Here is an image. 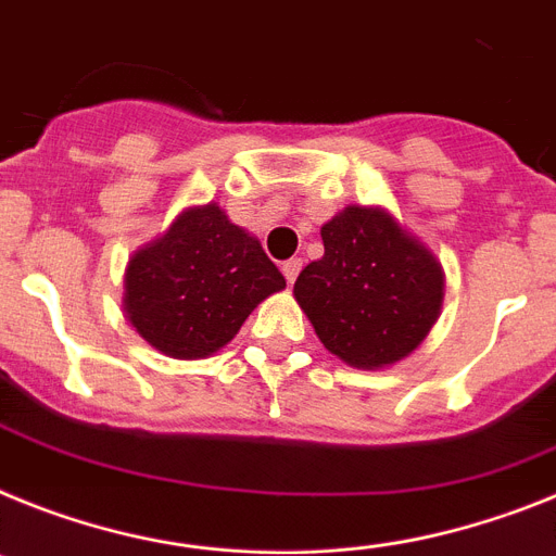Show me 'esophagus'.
I'll use <instances>...</instances> for the list:
<instances>
[{
    "mask_svg": "<svg viewBox=\"0 0 556 556\" xmlns=\"http://www.w3.org/2000/svg\"><path fill=\"white\" fill-rule=\"evenodd\" d=\"M299 271H302V260H296V257L285 260L282 274H285V279H288V282H293V279L299 277Z\"/></svg>",
    "mask_w": 556,
    "mask_h": 556,
    "instance_id": "34e87169",
    "label": "esophagus"
}]
</instances>
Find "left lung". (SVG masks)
I'll list each match as a JSON object with an SVG mask.
<instances>
[{
	"mask_svg": "<svg viewBox=\"0 0 556 556\" xmlns=\"http://www.w3.org/2000/svg\"><path fill=\"white\" fill-rule=\"evenodd\" d=\"M325 257L293 285L321 344L358 369L397 364L442 305V265L389 212L346 206L321 226Z\"/></svg>",
	"mask_w": 556,
	"mask_h": 556,
	"instance_id": "left-lung-1",
	"label": "left lung"
}]
</instances>
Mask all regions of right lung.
Listing matches in <instances>:
<instances>
[{"label":"right lung","instance_id":"right-lung-1","mask_svg":"<svg viewBox=\"0 0 556 556\" xmlns=\"http://www.w3.org/2000/svg\"><path fill=\"white\" fill-rule=\"evenodd\" d=\"M285 277L249 231L215 204L187 210L156 243L134 254L125 313L139 336L170 358H206L238 336Z\"/></svg>","mask_w":556,"mask_h":556}]
</instances>
